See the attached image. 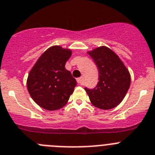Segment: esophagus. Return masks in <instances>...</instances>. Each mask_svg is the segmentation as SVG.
<instances>
[{"label":"esophagus","instance_id":"obj_1","mask_svg":"<svg viewBox=\"0 0 155 155\" xmlns=\"http://www.w3.org/2000/svg\"><path fill=\"white\" fill-rule=\"evenodd\" d=\"M76 81H77V83L79 85H83V82H84V78H83V76H81V77L78 78V79H76Z\"/></svg>","mask_w":155,"mask_h":155}]
</instances>
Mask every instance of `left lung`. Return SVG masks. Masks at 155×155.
I'll return each instance as SVG.
<instances>
[{"instance_id": "1", "label": "left lung", "mask_w": 155, "mask_h": 155, "mask_svg": "<svg viewBox=\"0 0 155 155\" xmlns=\"http://www.w3.org/2000/svg\"><path fill=\"white\" fill-rule=\"evenodd\" d=\"M98 68L99 82L93 89L85 87L93 105L110 110L120 104L129 90L130 76L119 57L107 47L88 52Z\"/></svg>"}]
</instances>
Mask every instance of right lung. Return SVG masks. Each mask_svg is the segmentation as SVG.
Wrapping results in <instances>:
<instances>
[{"instance_id": "right-lung-1", "label": "right lung", "mask_w": 155, "mask_h": 155, "mask_svg": "<svg viewBox=\"0 0 155 155\" xmlns=\"http://www.w3.org/2000/svg\"><path fill=\"white\" fill-rule=\"evenodd\" d=\"M72 51L60 46L47 49L30 71L28 90L38 106L47 110H59L73 93L76 81L65 68Z\"/></svg>"}]
</instances>
